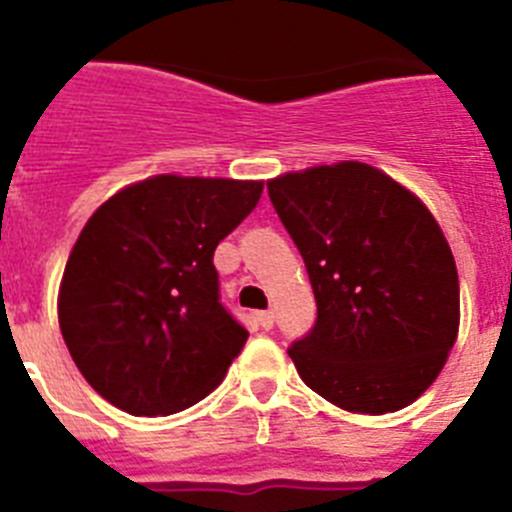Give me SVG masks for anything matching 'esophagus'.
<instances>
[{
    "mask_svg": "<svg viewBox=\"0 0 512 512\" xmlns=\"http://www.w3.org/2000/svg\"><path fill=\"white\" fill-rule=\"evenodd\" d=\"M259 323H261V328H264V330H269L271 325H274V312H271V310H264V312H259Z\"/></svg>",
    "mask_w": 512,
    "mask_h": 512,
    "instance_id": "1",
    "label": "esophagus"
}]
</instances>
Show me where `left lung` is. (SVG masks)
<instances>
[{
    "label": "left lung",
    "instance_id": "obj_1",
    "mask_svg": "<svg viewBox=\"0 0 512 512\" xmlns=\"http://www.w3.org/2000/svg\"><path fill=\"white\" fill-rule=\"evenodd\" d=\"M266 189L318 302L315 328L289 348L302 382L348 413L408 408L459 336V274L436 217L361 161L287 171Z\"/></svg>",
    "mask_w": 512,
    "mask_h": 512
}]
</instances>
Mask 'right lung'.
Returning <instances> with one entry per match:
<instances>
[{"instance_id":"obj_1","label":"right lung","mask_w":512,"mask_h":512,"mask_svg":"<svg viewBox=\"0 0 512 512\" xmlns=\"http://www.w3.org/2000/svg\"><path fill=\"white\" fill-rule=\"evenodd\" d=\"M264 182L158 174L81 228L58 287V325L94 392L130 415H174L225 379L248 330L217 300L212 253Z\"/></svg>"}]
</instances>
